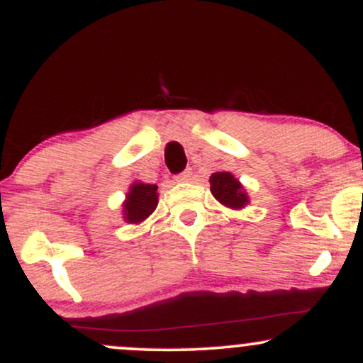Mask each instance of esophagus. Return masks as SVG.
<instances>
[{"instance_id": "1", "label": "esophagus", "mask_w": 363, "mask_h": 363, "mask_svg": "<svg viewBox=\"0 0 363 363\" xmlns=\"http://www.w3.org/2000/svg\"><path fill=\"white\" fill-rule=\"evenodd\" d=\"M191 177H193V170H191V169H186L184 172L177 174V176H176V181H179V182H187V181H191Z\"/></svg>"}]
</instances>
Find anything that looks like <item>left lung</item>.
<instances>
[{
    "label": "left lung",
    "mask_w": 363,
    "mask_h": 363,
    "mask_svg": "<svg viewBox=\"0 0 363 363\" xmlns=\"http://www.w3.org/2000/svg\"><path fill=\"white\" fill-rule=\"evenodd\" d=\"M211 194L227 208H244L249 203L242 184L230 172H215L210 177Z\"/></svg>",
    "instance_id": "8db88e82"
}]
</instances>
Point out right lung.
<instances>
[{
  "instance_id": "right-lung-1",
  "label": "right lung",
  "mask_w": 363,
  "mask_h": 363,
  "mask_svg": "<svg viewBox=\"0 0 363 363\" xmlns=\"http://www.w3.org/2000/svg\"><path fill=\"white\" fill-rule=\"evenodd\" d=\"M158 205V193L155 184L135 182L129 187L124 201V220L129 223H140L155 211Z\"/></svg>"
}]
</instances>
